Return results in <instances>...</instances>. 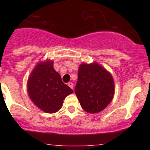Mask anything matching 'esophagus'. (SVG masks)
<instances>
[{"label": "esophagus", "instance_id": "34e87169", "mask_svg": "<svg viewBox=\"0 0 150 150\" xmlns=\"http://www.w3.org/2000/svg\"><path fill=\"white\" fill-rule=\"evenodd\" d=\"M67 85H68V86L70 87V88H71L72 89H74V83H71V82H70V83H67Z\"/></svg>", "mask_w": 150, "mask_h": 150}]
</instances>
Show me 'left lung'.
I'll return each instance as SVG.
<instances>
[{
	"instance_id": "obj_1",
	"label": "left lung",
	"mask_w": 150,
	"mask_h": 150,
	"mask_svg": "<svg viewBox=\"0 0 150 150\" xmlns=\"http://www.w3.org/2000/svg\"><path fill=\"white\" fill-rule=\"evenodd\" d=\"M75 94L85 111L90 113L100 112L113 98L112 76L98 64H83L79 67Z\"/></svg>"
}]
</instances>
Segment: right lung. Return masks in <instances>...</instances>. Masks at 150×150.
I'll return each mask as SVG.
<instances>
[{"label": "right lung", "mask_w": 150, "mask_h": 150, "mask_svg": "<svg viewBox=\"0 0 150 150\" xmlns=\"http://www.w3.org/2000/svg\"><path fill=\"white\" fill-rule=\"evenodd\" d=\"M28 92L37 107L53 113L62 108L63 100L74 91L62 82L54 70L53 62L46 61L36 66L28 81Z\"/></svg>", "instance_id": "obj_1"}]
</instances>
